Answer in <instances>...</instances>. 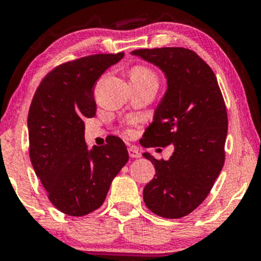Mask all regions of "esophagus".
Here are the masks:
<instances>
[{"instance_id": "obj_1", "label": "esophagus", "mask_w": 261, "mask_h": 261, "mask_svg": "<svg viewBox=\"0 0 261 261\" xmlns=\"http://www.w3.org/2000/svg\"><path fill=\"white\" fill-rule=\"evenodd\" d=\"M127 151H128V155H130L131 158H140L141 157V152L139 151V148L135 147V146H130Z\"/></svg>"}]
</instances>
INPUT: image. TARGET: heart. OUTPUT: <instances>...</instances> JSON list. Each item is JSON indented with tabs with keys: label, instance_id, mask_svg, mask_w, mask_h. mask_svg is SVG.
I'll use <instances>...</instances> for the list:
<instances>
[{
	"label": "heart",
	"instance_id": "obj_1",
	"mask_svg": "<svg viewBox=\"0 0 261 261\" xmlns=\"http://www.w3.org/2000/svg\"><path fill=\"white\" fill-rule=\"evenodd\" d=\"M131 74H135V76H154V73L148 67H145V66H136L131 71Z\"/></svg>",
	"mask_w": 261,
	"mask_h": 261
}]
</instances>
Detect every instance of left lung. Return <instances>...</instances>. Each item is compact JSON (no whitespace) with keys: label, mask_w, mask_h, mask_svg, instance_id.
I'll return each instance as SVG.
<instances>
[{"label":"left lung","mask_w":261,"mask_h":261,"mask_svg":"<svg viewBox=\"0 0 261 261\" xmlns=\"http://www.w3.org/2000/svg\"><path fill=\"white\" fill-rule=\"evenodd\" d=\"M131 54L158 66L168 85L140 143L174 146L168 161L143 153L155 168L143 201L161 217H184L207 197L222 170L228 130L223 95L214 71L193 50L154 47Z\"/></svg>","instance_id":"left-lung-1"}]
</instances>
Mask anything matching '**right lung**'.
Segmentation results:
<instances>
[{
    "mask_svg": "<svg viewBox=\"0 0 261 261\" xmlns=\"http://www.w3.org/2000/svg\"><path fill=\"white\" fill-rule=\"evenodd\" d=\"M124 53L95 54L56 66L35 91L28 114L29 155L35 174L56 208L70 216L103 205L110 184L128 161L116 136L88 151L85 119L97 110V80Z\"/></svg>",
    "mask_w": 261,
    "mask_h": 261,
    "instance_id": "1",
    "label": "right lung"
}]
</instances>
